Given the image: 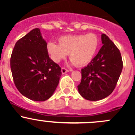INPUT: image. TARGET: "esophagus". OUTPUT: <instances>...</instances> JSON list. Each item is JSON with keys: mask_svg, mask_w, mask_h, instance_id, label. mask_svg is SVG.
<instances>
[{"mask_svg": "<svg viewBox=\"0 0 135 135\" xmlns=\"http://www.w3.org/2000/svg\"><path fill=\"white\" fill-rule=\"evenodd\" d=\"M61 72H62V74H65V73L69 72V70H68V69H66V68L65 67H62L61 68Z\"/></svg>", "mask_w": 135, "mask_h": 135, "instance_id": "esophagus-1", "label": "esophagus"}]
</instances>
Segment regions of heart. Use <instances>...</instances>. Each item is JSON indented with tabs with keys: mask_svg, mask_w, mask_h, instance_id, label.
Segmentation results:
<instances>
[{
	"mask_svg": "<svg viewBox=\"0 0 135 135\" xmlns=\"http://www.w3.org/2000/svg\"><path fill=\"white\" fill-rule=\"evenodd\" d=\"M58 42L59 44L47 43V51L51 59L59 62L69 54L71 61L78 66L86 65L93 59L99 44V37L95 33L63 36Z\"/></svg>",
	"mask_w": 135,
	"mask_h": 135,
	"instance_id": "obj_1",
	"label": "heart"
}]
</instances>
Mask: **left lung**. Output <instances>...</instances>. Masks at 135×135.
Returning <instances> with one entry per match:
<instances>
[{
  "label": "left lung",
  "mask_w": 135,
  "mask_h": 135,
  "mask_svg": "<svg viewBox=\"0 0 135 135\" xmlns=\"http://www.w3.org/2000/svg\"><path fill=\"white\" fill-rule=\"evenodd\" d=\"M101 40L103 45L97 55L81 70V82L78 85L81 96L92 101L112 93L123 69L119 49L105 34H102Z\"/></svg>",
  "instance_id": "1"
}]
</instances>
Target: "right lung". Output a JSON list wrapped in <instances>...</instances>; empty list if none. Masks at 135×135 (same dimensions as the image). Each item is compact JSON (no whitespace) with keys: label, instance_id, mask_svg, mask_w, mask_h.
<instances>
[{"label":"right lung","instance_id":"1","mask_svg":"<svg viewBox=\"0 0 135 135\" xmlns=\"http://www.w3.org/2000/svg\"><path fill=\"white\" fill-rule=\"evenodd\" d=\"M10 68L19 91L35 101L51 97L62 74L59 65L49 57L47 43L38 28L16 42L11 55Z\"/></svg>","mask_w":135,"mask_h":135}]
</instances>
